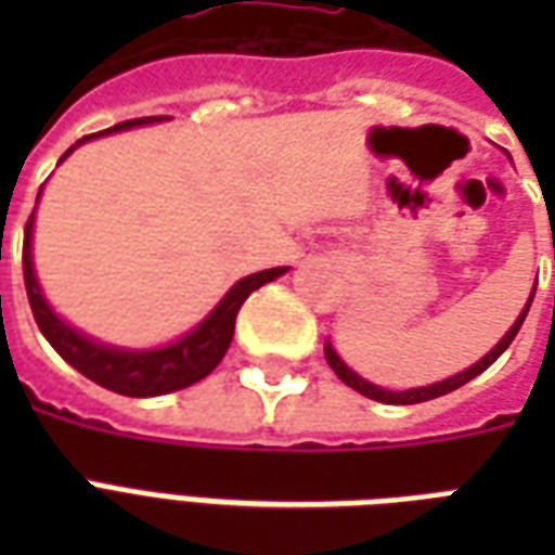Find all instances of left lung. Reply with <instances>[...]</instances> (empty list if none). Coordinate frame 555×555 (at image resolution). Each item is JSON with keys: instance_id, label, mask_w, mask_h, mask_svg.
Returning <instances> with one entry per match:
<instances>
[{"instance_id": "obj_1", "label": "left lung", "mask_w": 555, "mask_h": 555, "mask_svg": "<svg viewBox=\"0 0 555 555\" xmlns=\"http://www.w3.org/2000/svg\"><path fill=\"white\" fill-rule=\"evenodd\" d=\"M535 285H539V282H535ZM533 296H535V287H533V294H530V299H527L525 311L518 313V320L513 322V328H509L507 334L501 337V343L495 348H492L490 354L481 357L478 363L469 365V369L461 371V374H455V377L440 379V383H431V386L409 388V391H388V388L374 386V383H369V379H363V377H360V374H354V371L348 369V365L343 363V360H339V354H337V351H334V346H331V343H325V360H328V365H331V369H334V374H337V377L343 379L346 386H351V388H354V391H360V395L371 397V400H377V403H391V405L426 403V400H435V397H443V395H449V391H455V388H461V386H464V383H469V379H473V377H478L481 371L490 369V365L495 363V360H499V357L504 354V351H507L509 343L516 339L518 328H521V322H525L527 311H530V305H533Z\"/></svg>"}]
</instances>
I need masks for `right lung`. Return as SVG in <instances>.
Returning <instances> with one entry per match:
<instances>
[{"label": "right lung", "instance_id": "right-lung-1", "mask_svg": "<svg viewBox=\"0 0 555 555\" xmlns=\"http://www.w3.org/2000/svg\"><path fill=\"white\" fill-rule=\"evenodd\" d=\"M164 115L158 117H138V120H126L103 132L86 134L82 141H77L72 150L65 152V160L80 143L91 141V138H103V134L124 132L132 126L160 124ZM169 120V117H167ZM42 192V190H39ZM30 235H34V212H30L28 224H25V242H22V273H25V291H28L30 311L37 320L42 337L51 343L56 354L63 357L65 363L74 365L82 377L94 379L98 386L117 391L126 397H155L169 395L178 388H186L192 383H198L221 363V357L230 348L235 331V317L242 311L244 299L259 291L261 285H268L273 279H279L287 268H270L259 270L253 276L238 279L221 302L209 311L204 322H198V328H192L186 337H181L172 346L152 348V351H129V348H112L103 343H94L80 331H74L68 322H63L51 311V305L46 302V296L39 291L37 273H34V256H30Z\"/></svg>", "mask_w": 555, "mask_h": 555}]
</instances>
